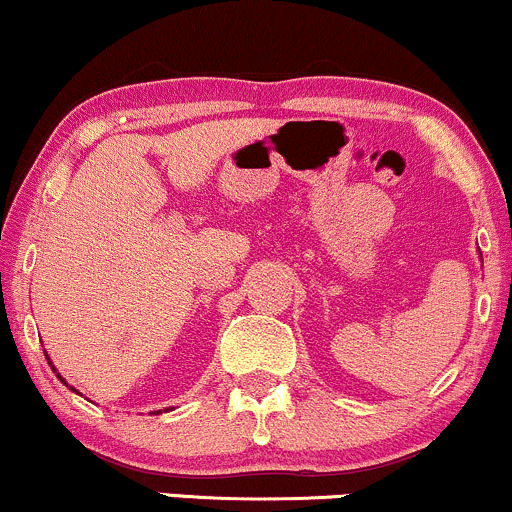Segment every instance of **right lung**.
<instances>
[{
    "label": "right lung",
    "mask_w": 512,
    "mask_h": 512,
    "mask_svg": "<svg viewBox=\"0 0 512 512\" xmlns=\"http://www.w3.org/2000/svg\"><path fill=\"white\" fill-rule=\"evenodd\" d=\"M45 358H48V363H50V366H52V361H50V356H45ZM52 373H57V368H55V366H52ZM57 378H60V380H62V383H64V385H67V387H69V390H74V387H72V385H69V383H67V380H64V378H62V375H60V373H57ZM74 392H76V390H74ZM158 411H161V409H158ZM158 411H154V414H158Z\"/></svg>",
    "instance_id": "add662e5"
}]
</instances>
